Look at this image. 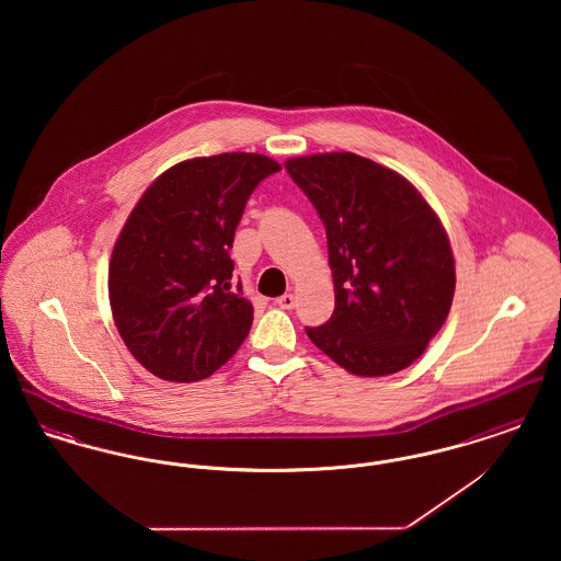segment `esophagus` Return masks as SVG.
Here are the masks:
<instances>
[{
  "label": "esophagus",
  "mask_w": 561,
  "mask_h": 561,
  "mask_svg": "<svg viewBox=\"0 0 561 561\" xmlns=\"http://www.w3.org/2000/svg\"><path fill=\"white\" fill-rule=\"evenodd\" d=\"M275 305L279 307V309H286V311H290L296 307V296L294 294H284V296H279L277 300H275Z\"/></svg>",
  "instance_id": "obj_1"
}]
</instances>
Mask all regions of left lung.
I'll use <instances>...</instances> for the list:
<instances>
[{
  "label": "left lung",
  "instance_id": "8db88e82",
  "mask_svg": "<svg viewBox=\"0 0 561 561\" xmlns=\"http://www.w3.org/2000/svg\"><path fill=\"white\" fill-rule=\"evenodd\" d=\"M286 170L320 214L334 275V313L307 336L357 376L408 368L453 307L439 218L398 172L355 153L296 158Z\"/></svg>",
  "mask_w": 561,
  "mask_h": 561
}]
</instances>
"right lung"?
<instances>
[{"instance_id": "1", "label": "right lung", "mask_w": 561, "mask_h": 561, "mask_svg": "<svg viewBox=\"0 0 561 561\" xmlns=\"http://www.w3.org/2000/svg\"><path fill=\"white\" fill-rule=\"evenodd\" d=\"M282 165L256 153L183 161L147 188L115 241L108 298L134 357L163 380L216 373L252 325L231 248L252 191Z\"/></svg>"}]
</instances>
